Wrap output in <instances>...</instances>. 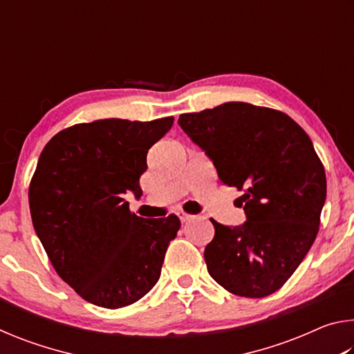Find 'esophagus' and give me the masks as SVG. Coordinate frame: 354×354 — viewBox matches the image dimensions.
Masks as SVG:
<instances>
[{
  "instance_id": "34e87169",
  "label": "esophagus",
  "mask_w": 354,
  "mask_h": 354,
  "mask_svg": "<svg viewBox=\"0 0 354 354\" xmlns=\"http://www.w3.org/2000/svg\"><path fill=\"white\" fill-rule=\"evenodd\" d=\"M176 214H178V217H179V220L183 221V223H185V221L192 220V217H194V215H190V214H187V212H184V211H181V209H179V211H178Z\"/></svg>"
}]
</instances>
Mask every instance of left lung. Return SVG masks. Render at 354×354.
Instances as JSON below:
<instances>
[{
	"mask_svg": "<svg viewBox=\"0 0 354 354\" xmlns=\"http://www.w3.org/2000/svg\"><path fill=\"white\" fill-rule=\"evenodd\" d=\"M178 123L211 158L220 181L243 192L242 226L211 218L209 274L239 297L272 295L319 232L326 176L313 142L287 113L239 101L181 113Z\"/></svg>",
	"mask_w": 354,
	"mask_h": 354,
	"instance_id": "1",
	"label": "left lung"
}]
</instances>
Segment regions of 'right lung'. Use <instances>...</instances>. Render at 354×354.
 I'll return each mask as SVG.
<instances>
[{
	"label": "right lung",
	"mask_w": 354,
	"mask_h": 354,
	"mask_svg": "<svg viewBox=\"0 0 354 354\" xmlns=\"http://www.w3.org/2000/svg\"><path fill=\"white\" fill-rule=\"evenodd\" d=\"M173 120L73 124L40 154L29 184L35 234L59 277L88 303L129 306L158 283L181 221L175 214L142 218L123 196L142 195L148 149Z\"/></svg>",
	"instance_id": "add662e5"
}]
</instances>
